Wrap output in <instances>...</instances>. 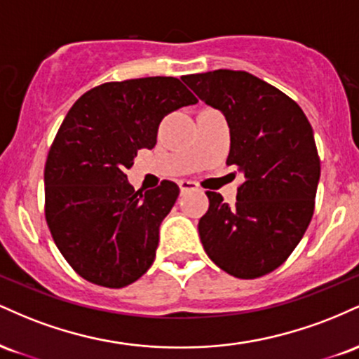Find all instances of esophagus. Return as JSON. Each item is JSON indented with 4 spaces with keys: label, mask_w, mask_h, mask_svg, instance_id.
I'll return each mask as SVG.
<instances>
[{
    "label": "esophagus",
    "mask_w": 359,
    "mask_h": 359,
    "mask_svg": "<svg viewBox=\"0 0 359 359\" xmlns=\"http://www.w3.org/2000/svg\"><path fill=\"white\" fill-rule=\"evenodd\" d=\"M179 187H180V192H187V191H196L197 189V184L192 182V180H179Z\"/></svg>",
    "instance_id": "esophagus-1"
}]
</instances>
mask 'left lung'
Returning a JSON list of instances; mask_svg holds the SVG:
<instances>
[{
  "instance_id": "obj_1",
  "label": "left lung",
  "mask_w": 359,
  "mask_h": 359,
  "mask_svg": "<svg viewBox=\"0 0 359 359\" xmlns=\"http://www.w3.org/2000/svg\"><path fill=\"white\" fill-rule=\"evenodd\" d=\"M182 81L224 114L231 135L226 163L245 177L234 205L205 192L209 209L199 221L205 253L233 277L270 273L314 214L320 160L311 123L297 102L250 72L219 69Z\"/></svg>"
}]
</instances>
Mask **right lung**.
<instances>
[{
  "label": "right lung",
  "instance_id": "right-lung-1",
  "mask_svg": "<svg viewBox=\"0 0 359 359\" xmlns=\"http://www.w3.org/2000/svg\"><path fill=\"white\" fill-rule=\"evenodd\" d=\"M196 96L177 77L106 82L74 102L45 163V217L62 257L82 278L121 288L150 269L179 187L135 191L125 170L156 143L163 116Z\"/></svg>",
  "mask_w": 359,
  "mask_h": 359
}]
</instances>
